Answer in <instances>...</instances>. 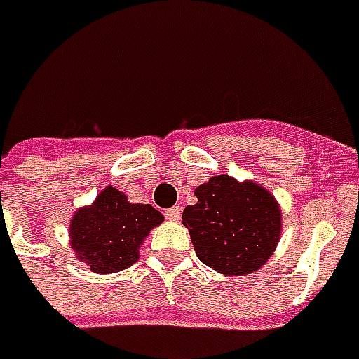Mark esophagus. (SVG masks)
I'll return each instance as SVG.
<instances>
[{
    "label": "esophagus",
    "mask_w": 359,
    "mask_h": 359,
    "mask_svg": "<svg viewBox=\"0 0 359 359\" xmlns=\"http://www.w3.org/2000/svg\"><path fill=\"white\" fill-rule=\"evenodd\" d=\"M180 215H182V208L180 207H172L166 210V218L168 220H172V222H177V220H180Z\"/></svg>",
    "instance_id": "esophagus-1"
}]
</instances>
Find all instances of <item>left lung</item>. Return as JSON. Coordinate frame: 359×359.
Segmentation results:
<instances>
[{
  "label": "left lung",
  "instance_id": "obj_1",
  "mask_svg": "<svg viewBox=\"0 0 359 359\" xmlns=\"http://www.w3.org/2000/svg\"><path fill=\"white\" fill-rule=\"evenodd\" d=\"M197 203L184 210L201 263L228 276L259 271L271 259L282 232V212L263 185L220 174L195 189Z\"/></svg>",
  "mask_w": 359,
  "mask_h": 359
}]
</instances>
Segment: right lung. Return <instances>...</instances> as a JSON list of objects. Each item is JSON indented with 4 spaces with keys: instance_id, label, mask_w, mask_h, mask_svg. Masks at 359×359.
Instances as JSON below:
<instances>
[{
    "instance_id": "add662e5",
    "label": "right lung",
    "mask_w": 359,
    "mask_h": 359,
    "mask_svg": "<svg viewBox=\"0 0 359 359\" xmlns=\"http://www.w3.org/2000/svg\"><path fill=\"white\" fill-rule=\"evenodd\" d=\"M162 222L164 216L156 208L133 205L123 193L108 185L93 205L71 216V249L93 273H119L139 261L141 243Z\"/></svg>"
}]
</instances>
